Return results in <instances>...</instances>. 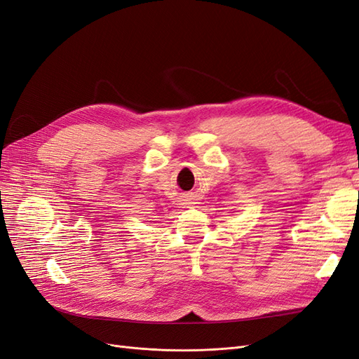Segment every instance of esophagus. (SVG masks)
Returning a JSON list of instances; mask_svg holds the SVG:
<instances>
[{"instance_id": "obj_1", "label": "esophagus", "mask_w": 359, "mask_h": 359, "mask_svg": "<svg viewBox=\"0 0 359 359\" xmlns=\"http://www.w3.org/2000/svg\"><path fill=\"white\" fill-rule=\"evenodd\" d=\"M191 200H192V198H188V200H187L188 203H187V204H192V203H191Z\"/></svg>"}]
</instances>
